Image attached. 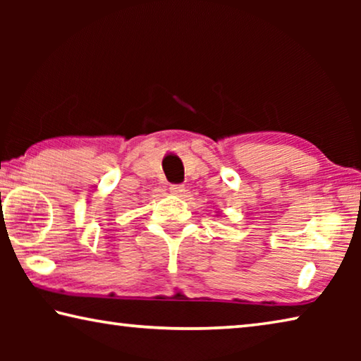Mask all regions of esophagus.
Listing matches in <instances>:
<instances>
[{"mask_svg":"<svg viewBox=\"0 0 361 361\" xmlns=\"http://www.w3.org/2000/svg\"><path fill=\"white\" fill-rule=\"evenodd\" d=\"M170 192L175 194V195H183L186 192V188L183 185H172V186H170Z\"/></svg>","mask_w":361,"mask_h":361,"instance_id":"obj_1","label":"esophagus"}]
</instances>
